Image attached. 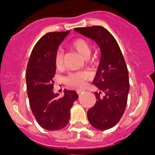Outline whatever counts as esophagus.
<instances>
[{
	"instance_id": "obj_1",
	"label": "esophagus",
	"mask_w": 155,
	"mask_h": 155,
	"mask_svg": "<svg viewBox=\"0 0 155 155\" xmlns=\"http://www.w3.org/2000/svg\"><path fill=\"white\" fill-rule=\"evenodd\" d=\"M83 91H84V89H78L77 90V92H78V94H81V93H82Z\"/></svg>"
}]
</instances>
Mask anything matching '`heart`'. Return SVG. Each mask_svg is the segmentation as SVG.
Returning a JSON list of instances; mask_svg holds the SVG:
<instances>
[{"label":"heart","instance_id":"b5f03b06","mask_svg":"<svg viewBox=\"0 0 155 155\" xmlns=\"http://www.w3.org/2000/svg\"><path fill=\"white\" fill-rule=\"evenodd\" d=\"M71 46L80 53L84 58L87 59L90 57L91 53V44L87 39L84 38H77L71 42ZM55 63L57 67L60 68L64 64V53L62 50L59 49L56 53ZM90 78V74L85 71H78L68 74L66 77L65 81L68 85L73 86L75 87H82L85 84Z\"/></svg>","mask_w":155,"mask_h":155}]
</instances>
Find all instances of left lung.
I'll list each match as a JSON object with an SVG mask.
<instances>
[{
  "instance_id": "8db88e82",
  "label": "left lung",
  "mask_w": 155,
  "mask_h": 155,
  "mask_svg": "<svg viewBox=\"0 0 155 155\" xmlns=\"http://www.w3.org/2000/svg\"><path fill=\"white\" fill-rule=\"evenodd\" d=\"M74 30L95 41L101 50V60L93 80L99 91L94 92L97 101L87 111V119L94 128L105 130L117 124L127 106L130 90L127 64L118 42L106 28L94 25Z\"/></svg>"
}]
</instances>
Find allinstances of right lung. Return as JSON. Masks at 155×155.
Returning <instances> with one entry per match:
<instances>
[{"label": "right lung", "mask_w": 155, "mask_h": 155, "mask_svg": "<svg viewBox=\"0 0 155 155\" xmlns=\"http://www.w3.org/2000/svg\"><path fill=\"white\" fill-rule=\"evenodd\" d=\"M70 31L48 32L32 49L26 69L29 105L37 123L47 130H59L68 125L70 110L78 94L64 90V95L53 91L56 73L55 55L58 46Z\"/></svg>", "instance_id": "right-lung-1"}]
</instances>
